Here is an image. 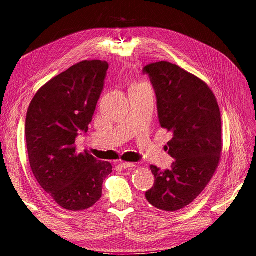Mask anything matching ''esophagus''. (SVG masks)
<instances>
[{"instance_id":"obj_1","label":"esophagus","mask_w":256,"mask_h":256,"mask_svg":"<svg viewBox=\"0 0 256 256\" xmlns=\"http://www.w3.org/2000/svg\"><path fill=\"white\" fill-rule=\"evenodd\" d=\"M122 168H134V164H130V162H122L120 164Z\"/></svg>"}]
</instances>
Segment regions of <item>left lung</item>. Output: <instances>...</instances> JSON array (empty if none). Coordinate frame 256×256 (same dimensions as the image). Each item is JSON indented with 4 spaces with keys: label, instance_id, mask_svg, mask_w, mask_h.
Here are the masks:
<instances>
[{
    "label": "left lung",
    "instance_id": "obj_1",
    "mask_svg": "<svg viewBox=\"0 0 256 256\" xmlns=\"http://www.w3.org/2000/svg\"><path fill=\"white\" fill-rule=\"evenodd\" d=\"M157 97L161 127L172 132L166 150L175 161L162 171L150 166L154 176L145 198L154 207L176 212L192 203L218 168L221 156V115L208 85L168 62L146 65Z\"/></svg>",
    "mask_w": 256,
    "mask_h": 256
}]
</instances>
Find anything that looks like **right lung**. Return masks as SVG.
<instances>
[{"label": "right lung", "mask_w": 256, "mask_h": 256, "mask_svg": "<svg viewBox=\"0 0 256 256\" xmlns=\"http://www.w3.org/2000/svg\"><path fill=\"white\" fill-rule=\"evenodd\" d=\"M109 64L83 60L68 68L36 92L26 120L30 168L40 187L56 204L78 212L102 194L110 162L78 154L76 138L88 132Z\"/></svg>", "instance_id": "right-lung-1"}]
</instances>
